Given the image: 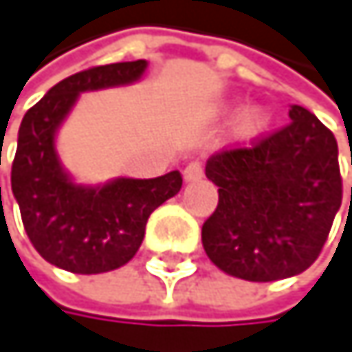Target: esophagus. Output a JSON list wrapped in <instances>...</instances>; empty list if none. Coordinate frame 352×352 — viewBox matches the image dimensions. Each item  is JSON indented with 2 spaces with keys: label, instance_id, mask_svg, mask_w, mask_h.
I'll return each instance as SVG.
<instances>
[{
  "label": "esophagus",
  "instance_id": "1",
  "mask_svg": "<svg viewBox=\"0 0 352 352\" xmlns=\"http://www.w3.org/2000/svg\"><path fill=\"white\" fill-rule=\"evenodd\" d=\"M202 175H204L202 162L194 160V162H190V164L186 166V170H184V179H186V182H198V179H202Z\"/></svg>",
  "mask_w": 352,
  "mask_h": 352
}]
</instances>
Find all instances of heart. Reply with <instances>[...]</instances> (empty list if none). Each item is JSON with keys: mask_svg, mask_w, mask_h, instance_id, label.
Listing matches in <instances>:
<instances>
[{"mask_svg": "<svg viewBox=\"0 0 352 352\" xmlns=\"http://www.w3.org/2000/svg\"><path fill=\"white\" fill-rule=\"evenodd\" d=\"M267 124H269V112L258 104H250L242 108L234 120V138L240 142H250L267 129Z\"/></svg>", "mask_w": 352, "mask_h": 352, "instance_id": "obj_1", "label": "heart"}]
</instances>
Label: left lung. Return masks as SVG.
<instances>
[{"mask_svg":"<svg viewBox=\"0 0 352 352\" xmlns=\"http://www.w3.org/2000/svg\"><path fill=\"white\" fill-rule=\"evenodd\" d=\"M206 177L219 204L202 225L204 250L221 271L248 282L309 269L342 202L336 138L302 106L290 108L286 127L212 154Z\"/></svg>","mask_w":352,"mask_h":352,"instance_id":"1","label":"left lung"}]
</instances>
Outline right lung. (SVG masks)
Listing matches in <instances>:
<instances>
[{"instance_id":"1","label":"right lung","mask_w":352,"mask_h":352,"mask_svg":"<svg viewBox=\"0 0 352 352\" xmlns=\"http://www.w3.org/2000/svg\"><path fill=\"white\" fill-rule=\"evenodd\" d=\"M148 62H116L70 74L54 85L18 129L12 162V192L35 250L70 273H104L129 263L142 246L154 208L182 190V173L154 179L118 177L106 186H77L56 154V131L79 94L129 85Z\"/></svg>"}]
</instances>
